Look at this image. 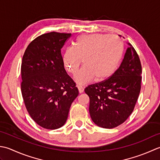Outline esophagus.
<instances>
[{
  "label": "esophagus",
  "mask_w": 160,
  "mask_h": 160,
  "mask_svg": "<svg viewBox=\"0 0 160 160\" xmlns=\"http://www.w3.org/2000/svg\"><path fill=\"white\" fill-rule=\"evenodd\" d=\"M78 90H79V93H82V92H83V91H84L83 88L82 86H78Z\"/></svg>",
  "instance_id": "34e87169"
}]
</instances>
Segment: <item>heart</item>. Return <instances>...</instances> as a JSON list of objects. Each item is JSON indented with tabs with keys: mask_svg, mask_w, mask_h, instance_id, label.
Masks as SVG:
<instances>
[{
	"mask_svg": "<svg viewBox=\"0 0 160 160\" xmlns=\"http://www.w3.org/2000/svg\"><path fill=\"white\" fill-rule=\"evenodd\" d=\"M123 52V43L118 38L107 34L83 35L66 49L63 55L65 68L74 75L81 61L83 68L74 77L79 85L92 82L96 78L103 81L111 77L118 68Z\"/></svg>",
	"mask_w": 160,
	"mask_h": 160,
	"instance_id": "b5f03b06",
	"label": "heart"
}]
</instances>
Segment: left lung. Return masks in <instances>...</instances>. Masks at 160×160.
<instances>
[{
  "label": "left lung",
  "instance_id": "8db88e82",
  "mask_svg": "<svg viewBox=\"0 0 160 160\" xmlns=\"http://www.w3.org/2000/svg\"><path fill=\"white\" fill-rule=\"evenodd\" d=\"M127 49L119 68L108 79L86 88L89 112L93 122L103 128H113L128 118L141 90L142 65L135 48Z\"/></svg>",
  "mask_w": 160,
  "mask_h": 160
}]
</instances>
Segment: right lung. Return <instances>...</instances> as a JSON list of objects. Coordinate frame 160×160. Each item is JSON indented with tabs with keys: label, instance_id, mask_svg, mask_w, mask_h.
Returning a JSON list of instances; mask_svg holds the SVG:
<instances>
[{
	"label": "right lung",
	"instance_id": "right-lung-1",
	"mask_svg": "<svg viewBox=\"0 0 160 160\" xmlns=\"http://www.w3.org/2000/svg\"><path fill=\"white\" fill-rule=\"evenodd\" d=\"M71 36L56 32L42 34L28 45L22 57V96L28 113L42 128L54 130L63 126L79 94L61 55Z\"/></svg>",
	"mask_w": 160,
	"mask_h": 160
}]
</instances>
